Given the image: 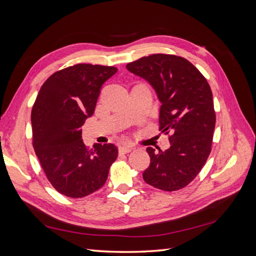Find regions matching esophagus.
Masks as SVG:
<instances>
[{"label": "esophagus", "instance_id": "34e87169", "mask_svg": "<svg viewBox=\"0 0 256 256\" xmlns=\"http://www.w3.org/2000/svg\"><path fill=\"white\" fill-rule=\"evenodd\" d=\"M134 148V147L132 145H120L118 147V150L120 154H127V152H130Z\"/></svg>", "mask_w": 256, "mask_h": 256}]
</instances>
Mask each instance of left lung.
Segmentation results:
<instances>
[{
    "instance_id": "obj_1",
    "label": "left lung",
    "mask_w": 256,
    "mask_h": 256,
    "mask_svg": "<svg viewBox=\"0 0 256 256\" xmlns=\"http://www.w3.org/2000/svg\"><path fill=\"white\" fill-rule=\"evenodd\" d=\"M126 68L156 92L159 130L171 134L166 150L146 148L150 164L143 180L160 190H180L194 180L212 150L216 113L210 86L189 60L171 54H152Z\"/></svg>"
}]
</instances>
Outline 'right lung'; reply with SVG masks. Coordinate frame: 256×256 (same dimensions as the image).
Segmentation results:
<instances>
[{"label":"right lung","instance_id":"obj_1","mask_svg":"<svg viewBox=\"0 0 256 256\" xmlns=\"http://www.w3.org/2000/svg\"><path fill=\"white\" fill-rule=\"evenodd\" d=\"M118 68L76 64L54 72L38 92L30 114L33 147L44 172L60 194L84 198L104 184L118 158L114 144L88 150L82 125L94 114L102 84Z\"/></svg>","mask_w":256,"mask_h":256}]
</instances>
